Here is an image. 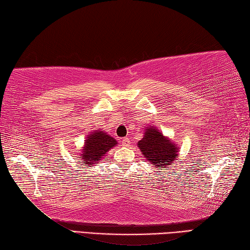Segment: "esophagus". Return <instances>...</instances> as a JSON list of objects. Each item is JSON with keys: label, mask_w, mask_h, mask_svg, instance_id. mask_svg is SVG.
I'll return each instance as SVG.
<instances>
[{"label": "esophagus", "mask_w": 250, "mask_h": 250, "mask_svg": "<svg viewBox=\"0 0 250 250\" xmlns=\"http://www.w3.org/2000/svg\"><path fill=\"white\" fill-rule=\"evenodd\" d=\"M121 144H122V146L128 147L130 145V139H129V137H125V139H122Z\"/></svg>", "instance_id": "1"}]
</instances>
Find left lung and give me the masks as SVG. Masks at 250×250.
<instances>
[{"mask_svg":"<svg viewBox=\"0 0 250 250\" xmlns=\"http://www.w3.org/2000/svg\"><path fill=\"white\" fill-rule=\"evenodd\" d=\"M143 134L144 135L137 143V147L146 160L159 169H167L169 166H173L180 151V147L176 143L152 125H147Z\"/></svg>","mask_w":250,"mask_h":250,"instance_id":"left-lung-1","label":"left lung"}]
</instances>
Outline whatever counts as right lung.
<instances>
[{
  "mask_svg": "<svg viewBox=\"0 0 250 250\" xmlns=\"http://www.w3.org/2000/svg\"><path fill=\"white\" fill-rule=\"evenodd\" d=\"M117 146V141L101 129L90 132L84 140L83 146L77 153L76 159L82 161V166L91 167L100 163L111 148Z\"/></svg>",
  "mask_w": 250,
  "mask_h": 250,
  "instance_id": "obj_1",
  "label": "right lung"
}]
</instances>
